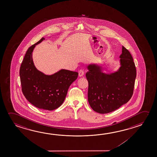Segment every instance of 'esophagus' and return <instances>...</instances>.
Masks as SVG:
<instances>
[{
    "label": "esophagus",
    "instance_id": "34e87169",
    "mask_svg": "<svg viewBox=\"0 0 157 157\" xmlns=\"http://www.w3.org/2000/svg\"><path fill=\"white\" fill-rule=\"evenodd\" d=\"M78 73H79V77H82L84 75V71L82 70H80L79 71V72H78Z\"/></svg>",
    "mask_w": 157,
    "mask_h": 157
}]
</instances>
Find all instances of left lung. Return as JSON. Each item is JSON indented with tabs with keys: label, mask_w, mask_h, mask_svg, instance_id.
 I'll use <instances>...</instances> for the list:
<instances>
[{
	"label": "left lung",
	"mask_w": 157,
	"mask_h": 157,
	"mask_svg": "<svg viewBox=\"0 0 157 157\" xmlns=\"http://www.w3.org/2000/svg\"><path fill=\"white\" fill-rule=\"evenodd\" d=\"M119 58L118 70L110 73L103 72V67L96 64L87 66L88 102L98 113L105 114L116 111L127 103L133 94L136 77L133 58L123 46Z\"/></svg>",
	"instance_id": "1"
}]
</instances>
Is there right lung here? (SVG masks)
Returning a JSON list of instances; mask_svg holds the SVG:
<instances>
[{
    "instance_id": "right-lung-1",
    "label": "right lung",
    "mask_w": 157,
    "mask_h": 157,
    "mask_svg": "<svg viewBox=\"0 0 157 157\" xmlns=\"http://www.w3.org/2000/svg\"><path fill=\"white\" fill-rule=\"evenodd\" d=\"M42 38L29 48L20 70L22 91L29 102L37 108L52 111L62 105L72 82L78 73L62 69L51 75L39 71L34 64L32 54Z\"/></svg>"
}]
</instances>
